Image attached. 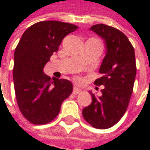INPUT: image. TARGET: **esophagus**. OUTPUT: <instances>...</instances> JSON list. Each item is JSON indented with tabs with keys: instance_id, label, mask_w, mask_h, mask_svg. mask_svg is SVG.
I'll list each match as a JSON object with an SVG mask.
<instances>
[{
	"instance_id": "34e87169",
	"label": "esophagus",
	"mask_w": 150,
	"mask_h": 150,
	"mask_svg": "<svg viewBox=\"0 0 150 150\" xmlns=\"http://www.w3.org/2000/svg\"><path fill=\"white\" fill-rule=\"evenodd\" d=\"M81 92H82L81 89H79L78 87H74V90H73V93H74V94L77 95V94H80Z\"/></svg>"
}]
</instances>
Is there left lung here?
Masks as SVG:
<instances>
[{
	"label": "left lung",
	"instance_id": "8db88e82",
	"mask_svg": "<svg viewBox=\"0 0 150 150\" xmlns=\"http://www.w3.org/2000/svg\"><path fill=\"white\" fill-rule=\"evenodd\" d=\"M91 30L104 38L107 47L99 69L103 76L94 83L105 88L101 97L91 92L92 102L83 110V116L93 127L107 129L117 124L127 109L136 76L134 49L127 37L114 27L100 23Z\"/></svg>",
	"mask_w": 150,
	"mask_h": 150
}]
</instances>
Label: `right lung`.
<instances>
[{"mask_svg":"<svg viewBox=\"0 0 150 150\" xmlns=\"http://www.w3.org/2000/svg\"><path fill=\"white\" fill-rule=\"evenodd\" d=\"M76 29V25L59 21L36 23L24 31L15 50L13 78L17 105L23 117L34 125L53 120L73 91L69 81L52 80L43 68L62 39Z\"/></svg>","mask_w":150,"mask_h":150,"instance_id":"add662e5","label":"right lung"}]
</instances>
